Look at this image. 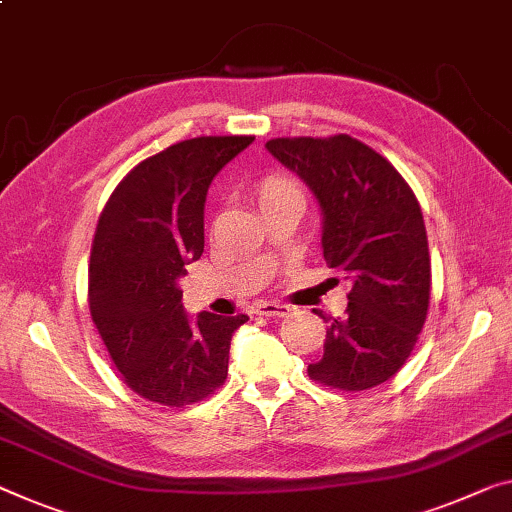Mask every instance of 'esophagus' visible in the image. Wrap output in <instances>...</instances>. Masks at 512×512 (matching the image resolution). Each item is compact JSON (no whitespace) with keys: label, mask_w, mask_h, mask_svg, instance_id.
Returning a JSON list of instances; mask_svg holds the SVG:
<instances>
[{"label":"esophagus","mask_w":512,"mask_h":512,"mask_svg":"<svg viewBox=\"0 0 512 512\" xmlns=\"http://www.w3.org/2000/svg\"><path fill=\"white\" fill-rule=\"evenodd\" d=\"M288 311H290V306L283 302H258L254 306L256 316H265V318H281V316H286Z\"/></svg>","instance_id":"esophagus-1"}]
</instances>
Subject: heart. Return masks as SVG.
I'll use <instances>...</instances> for the list:
<instances>
[{
  "label": "heart",
  "instance_id": "obj_1",
  "mask_svg": "<svg viewBox=\"0 0 512 512\" xmlns=\"http://www.w3.org/2000/svg\"><path fill=\"white\" fill-rule=\"evenodd\" d=\"M283 192H297V187H295L293 183H290V180H286V178H279V176L267 178L265 183H263L261 199H263V196H270V194H283Z\"/></svg>",
  "mask_w": 512,
  "mask_h": 512
}]
</instances>
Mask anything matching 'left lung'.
Wrapping results in <instances>:
<instances>
[{
    "label": "left lung",
    "mask_w": 512,
    "mask_h": 512,
    "mask_svg": "<svg viewBox=\"0 0 512 512\" xmlns=\"http://www.w3.org/2000/svg\"><path fill=\"white\" fill-rule=\"evenodd\" d=\"M316 196L322 254L352 283L348 309L325 318V355L309 377L366 391L412 355L430 304V254L421 206L387 157L350 135L279 137L265 144Z\"/></svg>",
    "instance_id": "obj_1"
}]
</instances>
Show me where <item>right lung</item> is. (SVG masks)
Instances as JSON below:
<instances>
[{
  "label": "right lung",
  "mask_w": 512,
  "mask_h": 512,
  "mask_svg": "<svg viewBox=\"0 0 512 512\" xmlns=\"http://www.w3.org/2000/svg\"><path fill=\"white\" fill-rule=\"evenodd\" d=\"M251 135L194 137L146 157L100 212L89 263V311L123 382L151 403L185 407L229 375L231 336L249 320L183 311L178 277L203 254L206 194Z\"/></svg>",
  "instance_id": "1"
}]
</instances>
